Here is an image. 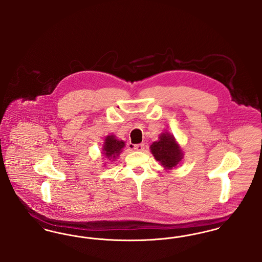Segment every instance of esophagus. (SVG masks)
I'll return each mask as SVG.
<instances>
[{
  "instance_id": "1",
  "label": "esophagus",
  "mask_w": 262,
  "mask_h": 262,
  "mask_svg": "<svg viewBox=\"0 0 262 262\" xmlns=\"http://www.w3.org/2000/svg\"><path fill=\"white\" fill-rule=\"evenodd\" d=\"M134 149L137 150V151H143V149H144V143L136 144V145L134 146Z\"/></svg>"
}]
</instances>
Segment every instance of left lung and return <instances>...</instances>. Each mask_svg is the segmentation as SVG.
<instances>
[{"mask_svg":"<svg viewBox=\"0 0 262 262\" xmlns=\"http://www.w3.org/2000/svg\"><path fill=\"white\" fill-rule=\"evenodd\" d=\"M150 150L154 158L161 163L165 169H173L183 159V151L176 142L171 134L164 133L159 137V140L154 141L150 145Z\"/></svg>","mask_w":262,"mask_h":262,"instance_id":"8db88e82","label":"left lung"}]
</instances>
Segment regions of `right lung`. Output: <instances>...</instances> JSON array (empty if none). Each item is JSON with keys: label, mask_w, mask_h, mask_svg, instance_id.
Masks as SVG:
<instances>
[{"label": "right lung", "mask_w": 262, "mask_h": 262, "mask_svg": "<svg viewBox=\"0 0 262 262\" xmlns=\"http://www.w3.org/2000/svg\"><path fill=\"white\" fill-rule=\"evenodd\" d=\"M124 147H125V142L123 140L117 139L115 136H108L105 139L102 150H103V154L107 157V159L113 161L120 155V153L122 152Z\"/></svg>", "instance_id": "obj_1"}]
</instances>
